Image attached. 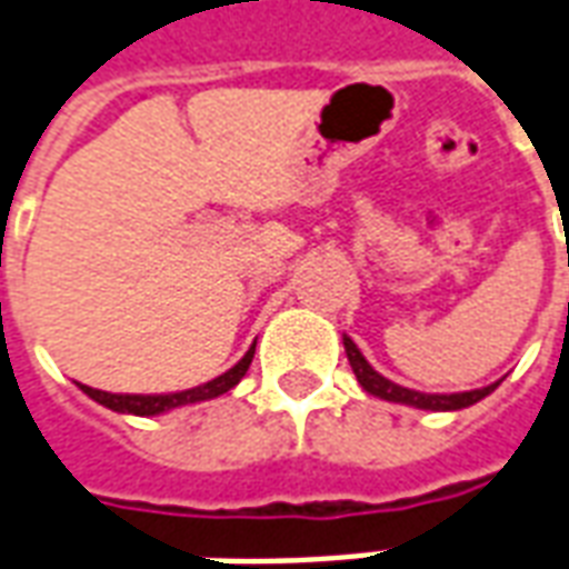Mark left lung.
Listing matches in <instances>:
<instances>
[{"instance_id": "1", "label": "left lung", "mask_w": 569, "mask_h": 569, "mask_svg": "<svg viewBox=\"0 0 569 569\" xmlns=\"http://www.w3.org/2000/svg\"><path fill=\"white\" fill-rule=\"evenodd\" d=\"M343 349H347V359L352 365V373L356 380L361 382V389L373 395V398H382V401H395V403H407V407H419V410H465L470 403L482 401L486 395L498 389L500 382H491L486 389H473V391H456V395H425V391L403 389L398 382L386 380L382 373L370 368L368 359L361 356L359 347L352 343L349 338H343Z\"/></svg>"}]
</instances>
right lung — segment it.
Here are the masks:
<instances>
[{
  "label": "right lung",
  "mask_w": 569,
  "mask_h": 569,
  "mask_svg": "<svg viewBox=\"0 0 569 569\" xmlns=\"http://www.w3.org/2000/svg\"><path fill=\"white\" fill-rule=\"evenodd\" d=\"M252 352H256V343L247 349V356H243L238 365L226 373H220L217 380L201 382L196 389L187 391H174V395H111V391L102 389H90V386H81L83 395H90L92 401L102 403L113 413H132V416H159L168 413V410H174V407H187V403H199V401H210V398H220L229 389H234L238 382L243 380V373L250 368Z\"/></svg>",
  "instance_id": "right-lung-1"
}]
</instances>
